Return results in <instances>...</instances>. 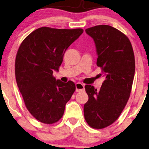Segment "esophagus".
<instances>
[{"mask_svg": "<svg viewBox=\"0 0 149 149\" xmlns=\"http://www.w3.org/2000/svg\"><path fill=\"white\" fill-rule=\"evenodd\" d=\"M84 87L85 85L82 84L81 83H76V91L79 92V91H82L84 90Z\"/></svg>", "mask_w": 149, "mask_h": 149, "instance_id": "obj_1", "label": "esophagus"}]
</instances>
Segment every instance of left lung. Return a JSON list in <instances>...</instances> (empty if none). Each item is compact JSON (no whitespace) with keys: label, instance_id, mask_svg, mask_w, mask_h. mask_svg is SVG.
<instances>
[{"label":"left lung","instance_id":"obj_1","mask_svg":"<svg viewBox=\"0 0 149 149\" xmlns=\"http://www.w3.org/2000/svg\"><path fill=\"white\" fill-rule=\"evenodd\" d=\"M85 32L94 40L96 64L101 68L105 80L99 90L91 85L85 86L89 99L84 105V117L91 127L102 129L119 118L129 100L135 58L129 38L119 30L98 25Z\"/></svg>","mask_w":149,"mask_h":149}]
</instances>
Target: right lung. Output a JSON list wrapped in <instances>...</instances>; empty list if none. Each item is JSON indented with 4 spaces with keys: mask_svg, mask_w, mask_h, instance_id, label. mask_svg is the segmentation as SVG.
I'll use <instances>...</instances> for the list:
<instances>
[{
    "mask_svg": "<svg viewBox=\"0 0 149 149\" xmlns=\"http://www.w3.org/2000/svg\"><path fill=\"white\" fill-rule=\"evenodd\" d=\"M83 32L81 28L41 27L26 36L15 58V79L26 109L41 123L53 124L64 115L74 92L72 81L63 83L53 76L58 71L68 47Z\"/></svg>",
    "mask_w": 149,
    "mask_h": 149,
    "instance_id": "add662e5",
    "label": "right lung"
}]
</instances>
